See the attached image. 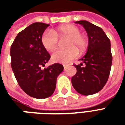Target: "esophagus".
Returning a JSON list of instances; mask_svg holds the SVG:
<instances>
[{"mask_svg":"<svg viewBox=\"0 0 125 125\" xmlns=\"http://www.w3.org/2000/svg\"><path fill=\"white\" fill-rule=\"evenodd\" d=\"M63 69H64V70H66V69L68 68V67L69 66V65H67V64H63Z\"/></svg>","mask_w":125,"mask_h":125,"instance_id":"esophagus-1","label":"esophagus"}]
</instances>
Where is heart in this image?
Instances as JSON below:
<instances>
[{
	"instance_id": "1",
	"label": "heart",
	"mask_w": 125,
	"mask_h": 125,
	"mask_svg": "<svg viewBox=\"0 0 125 125\" xmlns=\"http://www.w3.org/2000/svg\"><path fill=\"white\" fill-rule=\"evenodd\" d=\"M80 29L73 25H63L53 31L47 30L41 36V43L48 52H53L57 49L58 38L68 37L65 41L66 49L57 50L52 55L53 62L66 63L74 59L78 55V50L82 52L88 46L86 38L80 34Z\"/></svg>"
}]
</instances>
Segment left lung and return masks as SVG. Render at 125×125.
Wrapping results in <instances>:
<instances>
[{
  "label": "left lung",
  "instance_id": "obj_1",
  "mask_svg": "<svg viewBox=\"0 0 125 125\" xmlns=\"http://www.w3.org/2000/svg\"><path fill=\"white\" fill-rule=\"evenodd\" d=\"M75 23L83 26L88 37L86 53L82 63L73 65L77 72L72 78V84L77 92L88 96L98 92L107 82L112 65L110 39L102 29L87 21Z\"/></svg>",
  "mask_w": 125,
  "mask_h": 125
}]
</instances>
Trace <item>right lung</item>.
Masks as SVG:
<instances>
[{"mask_svg":"<svg viewBox=\"0 0 125 125\" xmlns=\"http://www.w3.org/2000/svg\"><path fill=\"white\" fill-rule=\"evenodd\" d=\"M49 25L34 23L18 33L10 47L11 67L16 80L26 94L35 98L51 96L58 76L63 70L60 63L43 69L50 55L42 45L41 36Z\"/></svg>","mask_w":125,"mask_h":125,"instance_id":"obj_1","label":"right lung"}]
</instances>
